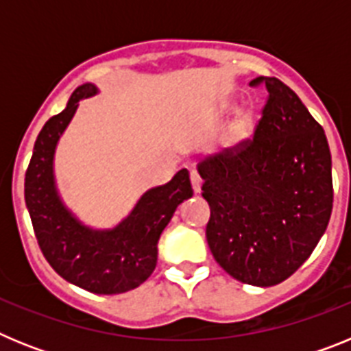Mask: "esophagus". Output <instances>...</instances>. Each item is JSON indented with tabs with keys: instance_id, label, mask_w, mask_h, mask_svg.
<instances>
[{
	"instance_id": "obj_1",
	"label": "esophagus",
	"mask_w": 351,
	"mask_h": 351,
	"mask_svg": "<svg viewBox=\"0 0 351 351\" xmlns=\"http://www.w3.org/2000/svg\"><path fill=\"white\" fill-rule=\"evenodd\" d=\"M190 179H191V186H193V191L195 193H200L202 191V178L198 176V172H191L190 173Z\"/></svg>"
}]
</instances>
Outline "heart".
<instances>
[{"instance_id": "obj_1", "label": "heart", "mask_w": 351, "mask_h": 351, "mask_svg": "<svg viewBox=\"0 0 351 351\" xmlns=\"http://www.w3.org/2000/svg\"><path fill=\"white\" fill-rule=\"evenodd\" d=\"M234 105L230 101H226V104L221 105V110L226 112V110H230ZM253 126H255V114L250 108H241L234 117V123L230 126V137L234 141H243V138L250 137L251 132H253Z\"/></svg>"}]
</instances>
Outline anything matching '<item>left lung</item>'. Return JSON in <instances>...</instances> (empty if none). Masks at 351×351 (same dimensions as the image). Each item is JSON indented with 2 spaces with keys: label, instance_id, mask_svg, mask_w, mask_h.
<instances>
[{
  "label": "left lung",
  "instance_id": "obj_1",
  "mask_svg": "<svg viewBox=\"0 0 351 351\" xmlns=\"http://www.w3.org/2000/svg\"><path fill=\"white\" fill-rule=\"evenodd\" d=\"M255 137L204 160L202 197L214 260L232 278L274 287L316 247L332 213V160L325 132L276 77Z\"/></svg>",
  "mask_w": 351,
  "mask_h": 351
}]
</instances>
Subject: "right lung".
Here are the masks:
<instances>
[{
	"instance_id": "right-lung-1",
	"label": "right lung",
	"mask_w": 351,
	"mask_h": 351,
	"mask_svg": "<svg viewBox=\"0 0 351 351\" xmlns=\"http://www.w3.org/2000/svg\"><path fill=\"white\" fill-rule=\"evenodd\" d=\"M96 93L95 84H82L71 93L63 112L45 123L26 170L24 198L38 246L51 267L75 287L114 295L137 288L153 274L161 232L193 190L190 173L182 169L167 184L145 191L128 216L112 228L84 225L60 197L54 154L79 101Z\"/></svg>"
}]
</instances>
